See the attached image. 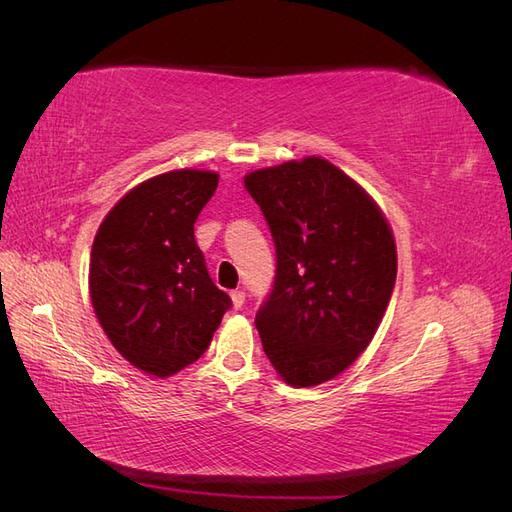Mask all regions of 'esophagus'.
<instances>
[{"label": "esophagus", "instance_id": "obj_1", "mask_svg": "<svg viewBox=\"0 0 512 512\" xmlns=\"http://www.w3.org/2000/svg\"><path fill=\"white\" fill-rule=\"evenodd\" d=\"M230 299H232V305H235L237 309H241L243 303H245V292L243 290H232L230 292Z\"/></svg>", "mask_w": 512, "mask_h": 512}]
</instances>
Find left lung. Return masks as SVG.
Segmentation results:
<instances>
[{"label": "left lung", "instance_id": "obj_1", "mask_svg": "<svg viewBox=\"0 0 512 512\" xmlns=\"http://www.w3.org/2000/svg\"><path fill=\"white\" fill-rule=\"evenodd\" d=\"M243 185L277 247L275 286L256 314L262 348L294 389L329 382L359 359L389 307L391 224L359 183L320 156L252 170Z\"/></svg>", "mask_w": 512, "mask_h": 512}]
</instances>
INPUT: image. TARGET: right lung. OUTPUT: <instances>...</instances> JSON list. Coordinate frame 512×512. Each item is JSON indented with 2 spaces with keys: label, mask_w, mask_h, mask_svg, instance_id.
Wrapping results in <instances>:
<instances>
[{
  "label": "right lung",
  "mask_w": 512,
  "mask_h": 512,
  "mask_svg": "<svg viewBox=\"0 0 512 512\" xmlns=\"http://www.w3.org/2000/svg\"><path fill=\"white\" fill-rule=\"evenodd\" d=\"M213 170L179 168L123 194L89 258V297L115 350L168 378L203 356L230 307L211 282L194 222L218 188Z\"/></svg>",
  "instance_id": "right-lung-1"
}]
</instances>
